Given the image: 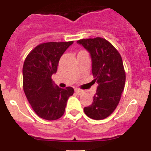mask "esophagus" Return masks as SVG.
Segmentation results:
<instances>
[{
	"label": "esophagus",
	"instance_id": "1",
	"mask_svg": "<svg viewBox=\"0 0 151 151\" xmlns=\"http://www.w3.org/2000/svg\"><path fill=\"white\" fill-rule=\"evenodd\" d=\"M75 92L77 94H78V95H81V94H82L84 93V91L81 90V89H75Z\"/></svg>",
	"mask_w": 151,
	"mask_h": 151
}]
</instances>
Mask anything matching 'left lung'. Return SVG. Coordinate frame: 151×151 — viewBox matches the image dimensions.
I'll list each match as a JSON object with an SVG mask.
<instances>
[{
  "label": "left lung",
  "instance_id": "left-lung-1",
  "mask_svg": "<svg viewBox=\"0 0 151 151\" xmlns=\"http://www.w3.org/2000/svg\"><path fill=\"white\" fill-rule=\"evenodd\" d=\"M77 42L91 54L94 82L97 83L93 103L84 108V112L91 119H104L116 110L125 88L122 57L110 42L101 37L80 39Z\"/></svg>",
  "mask_w": 151,
  "mask_h": 151
}]
</instances>
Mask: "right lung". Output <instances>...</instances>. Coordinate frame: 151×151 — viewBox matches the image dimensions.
<instances>
[{"instance_id":"add662e5","label":"right lung","mask_w":151,"mask_h":151,"mask_svg":"<svg viewBox=\"0 0 151 151\" xmlns=\"http://www.w3.org/2000/svg\"><path fill=\"white\" fill-rule=\"evenodd\" d=\"M73 43V41L41 43L31 50L24 61L23 91L33 110L46 120L62 117L67 100L74 93L72 87L63 89L54 86L51 78L61 56Z\"/></svg>"}]
</instances>
